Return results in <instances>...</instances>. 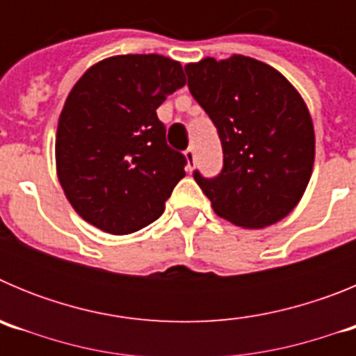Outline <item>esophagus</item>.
<instances>
[{"label":"esophagus","instance_id":"34e87169","mask_svg":"<svg viewBox=\"0 0 356 356\" xmlns=\"http://www.w3.org/2000/svg\"><path fill=\"white\" fill-rule=\"evenodd\" d=\"M185 159H187V169L188 171H193L194 165H196V153H194L193 147H188V149L185 151Z\"/></svg>","mask_w":356,"mask_h":356}]
</instances>
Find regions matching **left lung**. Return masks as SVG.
<instances>
[{
  "instance_id": "left-lung-1",
  "label": "left lung",
  "mask_w": 356,
  "mask_h": 356,
  "mask_svg": "<svg viewBox=\"0 0 356 356\" xmlns=\"http://www.w3.org/2000/svg\"><path fill=\"white\" fill-rule=\"evenodd\" d=\"M188 90L222 144V171L194 180L213 212L242 228H266L294 210L312 176L316 135L294 85L250 56L185 65Z\"/></svg>"
}]
</instances>
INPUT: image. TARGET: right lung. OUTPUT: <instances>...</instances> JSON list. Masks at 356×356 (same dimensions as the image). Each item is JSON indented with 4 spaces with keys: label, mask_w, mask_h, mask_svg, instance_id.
<instances>
[{
    "label": "right lung",
    "mask_w": 356,
    "mask_h": 356,
    "mask_svg": "<svg viewBox=\"0 0 356 356\" xmlns=\"http://www.w3.org/2000/svg\"><path fill=\"white\" fill-rule=\"evenodd\" d=\"M184 85L180 62L155 53L110 56L74 83L56 128V175L89 225L127 235L162 216L187 160L165 143L156 108Z\"/></svg>",
    "instance_id": "obj_1"
}]
</instances>
